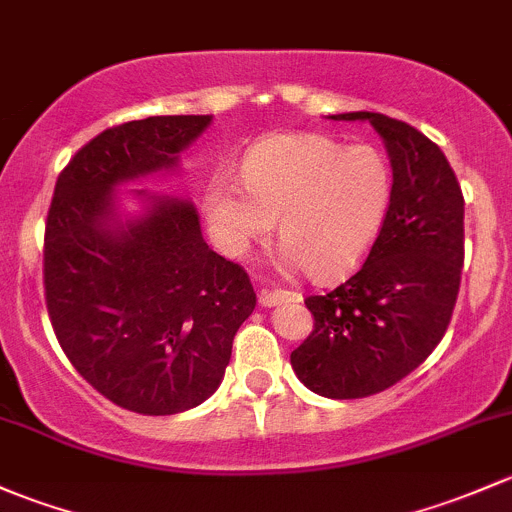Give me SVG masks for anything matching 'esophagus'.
I'll list each match as a JSON object with an SVG mask.
<instances>
[{
	"label": "esophagus",
	"instance_id": "esophagus-1",
	"mask_svg": "<svg viewBox=\"0 0 512 512\" xmlns=\"http://www.w3.org/2000/svg\"><path fill=\"white\" fill-rule=\"evenodd\" d=\"M287 299H299V294L287 292V289H262L260 292L262 306H277L279 301H287Z\"/></svg>",
	"mask_w": 512,
	"mask_h": 512
}]
</instances>
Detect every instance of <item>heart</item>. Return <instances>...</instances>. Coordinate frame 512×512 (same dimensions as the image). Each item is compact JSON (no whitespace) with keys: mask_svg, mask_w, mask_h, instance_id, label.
Masks as SVG:
<instances>
[{"mask_svg":"<svg viewBox=\"0 0 512 512\" xmlns=\"http://www.w3.org/2000/svg\"><path fill=\"white\" fill-rule=\"evenodd\" d=\"M242 184L218 176L206 188L208 235L223 255L242 257L272 233L279 262L316 282L351 274L378 238L392 196L390 166L373 147H341L324 134H277L242 159Z\"/></svg>","mask_w":512,"mask_h":512,"instance_id":"obj_1","label":"heart"}]
</instances>
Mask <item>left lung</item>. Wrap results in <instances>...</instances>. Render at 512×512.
<instances>
[{"mask_svg":"<svg viewBox=\"0 0 512 512\" xmlns=\"http://www.w3.org/2000/svg\"><path fill=\"white\" fill-rule=\"evenodd\" d=\"M392 196L378 238L351 279L306 299L314 331L292 351L297 378L316 395L358 400L400 383L437 348L451 321L464 265V193L444 152L407 122L380 112Z\"/></svg>","mask_w":512,"mask_h":512,"instance_id":"obj_1","label":"left lung"}]
</instances>
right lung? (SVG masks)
<instances>
[{
	"mask_svg": "<svg viewBox=\"0 0 512 512\" xmlns=\"http://www.w3.org/2000/svg\"><path fill=\"white\" fill-rule=\"evenodd\" d=\"M211 115L125 122L90 139L58 174L43 238L53 331L73 368L129 412L176 414L218 390L257 297L250 277L206 245L191 201L115 188L179 166Z\"/></svg>",
	"mask_w": 512,
	"mask_h": 512,
	"instance_id": "right-lung-1",
	"label": "right lung"
}]
</instances>
